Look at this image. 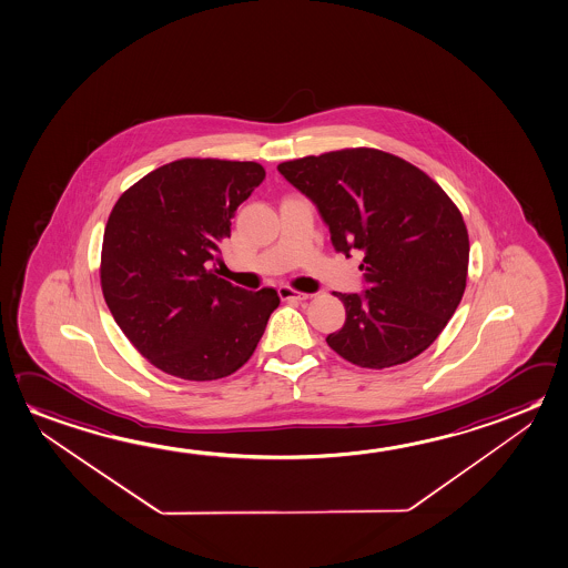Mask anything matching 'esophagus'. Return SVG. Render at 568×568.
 <instances>
[{"label": "esophagus", "mask_w": 568, "mask_h": 568, "mask_svg": "<svg viewBox=\"0 0 568 568\" xmlns=\"http://www.w3.org/2000/svg\"><path fill=\"white\" fill-rule=\"evenodd\" d=\"M278 296L284 300V302H290V300H306L307 294H302V292H296V290L288 288V286H282L278 288Z\"/></svg>", "instance_id": "esophagus-1"}]
</instances>
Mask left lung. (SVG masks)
<instances>
[{"label":"left lung","instance_id":"8db88e82","mask_svg":"<svg viewBox=\"0 0 568 568\" xmlns=\"http://www.w3.org/2000/svg\"><path fill=\"white\" fill-rule=\"evenodd\" d=\"M278 172L314 203L332 244L363 254V292L342 294L345 324L325 342L343 359L385 369L415 359L448 324L466 290L468 229L458 207L413 163L371 148L307 155Z\"/></svg>","mask_w":568,"mask_h":568}]
</instances>
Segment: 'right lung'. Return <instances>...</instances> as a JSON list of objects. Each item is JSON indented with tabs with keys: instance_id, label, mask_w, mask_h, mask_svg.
Segmentation results:
<instances>
[{
	"instance_id": "obj_1",
	"label": "right lung",
	"mask_w": 568,
	"mask_h": 568,
	"mask_svg": "<svg viewBox=\"0 0 568 568\" xmlns=\"http://www.w3.org/2000/svg\"><path fill=\"white\" fill-rule=\"evenodd\" d=\"M264 178L254 162L180 160L148 173L112 209L102 294L120 329L163 373L226 377L261 342L276 290L239 288L211 268L234 211Z\"/></svg>"
}]
</instances>
